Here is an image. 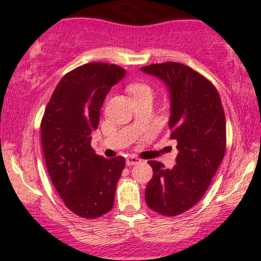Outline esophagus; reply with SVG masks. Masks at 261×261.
<instances>
[{
  "instance_id": "obj_1",
  "label": "esophagus",
  "mask_w": 261,
  "mask_h": 261,
  "mask_svg": "<svg viewBox=\"0 0 261 261\" xmlns=\"http://www.w3.org/2000/svg\"><path fill=\"white\" fill-rule=\"evenodd\" d=\"M141 162V160L139 159V157L134 156V155H129L125 159V163H127L128 166H133V165H137V163Z\"/></svg>"
}]
</instances>
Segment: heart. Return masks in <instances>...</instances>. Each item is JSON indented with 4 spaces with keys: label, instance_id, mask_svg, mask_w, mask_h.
<instances>
[{
    "label": "heart",
    "instance_id": "heart-1",
    "mask_svg": "<svg viewBox=\"0 0 261 261\" xmlns=\"http://www.w3.org/2000/svg\"><path fill=\"white\" fill-rule=\"evenodd\" d=\"M127 91L130 93L133 99L139 98V96L144 95H152V88L149 85L144 82H133L128 85Z\"/></svg>",
    "mask_w": 261,
    "mask_h": 261
}]
</instances>
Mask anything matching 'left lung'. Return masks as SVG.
<instances>
[{"mask_svg":"<svg viewBox=\"0 0 261 261\" xmlns=\"http://www.w3.org/2000/svg\"><path fill=\"white\" fill-rule=\"evenodd\" d=\"M160 77L170 92V138L178 141L176 165L166 169L149 161L153 175L145 189L146 204L166 217H175L203 197L226 150V121L213 83L184 64L167 62L141 67Z\"/></svg>","mask_w":261,"mask_h":261,"instance_id":"8db88e82","label":"left lung"}]
</instances>
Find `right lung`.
Segmentation results:
<instances>
[{
	"instance_id": "add662e5",
	"label": "right lung",
	"mask_w": 261,
	"mask_h": 261,
	"mask_svg": "<svg viewBox=\"0 0 261 261\" xmlns=\"http://www.w3.org/2000/svg\"><path fill=\"white\" fill-rule=\"evenodd\" d=\"M125 70L115 64L88 63L60 80L41 121L44 161L54 188L70 211L95 219L111 211L124 169L122 156L104 159L91 146L100 109Z\"/></svg>"
}]
</instances>
